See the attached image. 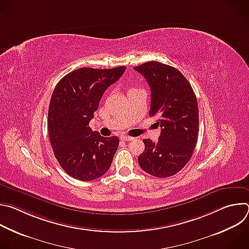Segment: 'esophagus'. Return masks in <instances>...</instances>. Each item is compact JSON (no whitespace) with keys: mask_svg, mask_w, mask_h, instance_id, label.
I'll return each instance as SVG.
<instances>
[{"mask_svg":"<svg viewBox=\"0 0 249 249\" xmlns=\"http://www.w3.org/2000/svg\"><path fill=\"white\" fill-rule=\"evenodd\" d=\"M134 138L133 137H130V136H126V135H123L121 136V140L123 141H132Z\"/></svg>","mask_w":249,"mask_h":249,"instance_id":"1","label":"esophagus"}]
</instances>
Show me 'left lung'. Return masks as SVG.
I'll use <instances>...</instances> for the list:
<instances>
[{
	"label": "left lung",
	"mask_w": 249,
	"mask_h": 249,
	"mask_svg": "<svg viewBox=\"0 0 249 249\" xmlns=\"http://www.w3.org/2000/svg\"><path fill=\"white\" fill-rule=\"evenodd\" d=\"M148 82L150 116L161 128L157 143L144 139V153L138 158L141 168L164 178L180 171L190 160L199 132V110L191 85L178 70L156 61L134 67Z\"/></svg>",
	"instance_id": "left-lung-1"
}]
</instances>
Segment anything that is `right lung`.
Masks as SVG:
<instances>
[{
	"instance_id": "add662e5",
	"label": "right lung",
	"mask_w": 249,
	"mask_h": 249,
	"mask_svg": "<svg viewBox=\"0 0 249 249\" xmlns=\"http://www.w3.org/2000/svg\"><path fill=\"white\" fill-rule=\"evenodd\" d=\"M125 66L81 68L56 85L48 110V132L56 160L74 178L90 181L109 169L119 138H105L89 126L102 94L120 79Z\"/></svg>"
}]
</instances>
